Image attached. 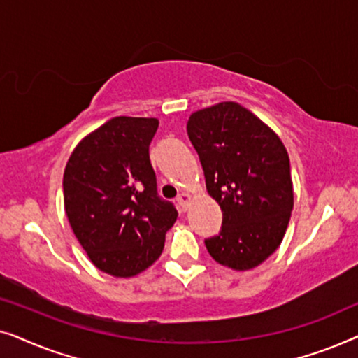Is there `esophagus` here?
<instances>
[{
  "mask_svg": "<svg viewBox=\"0 0 358 358\" xmlns=\"http://www.w3.org/2000/svg\"><path fill=\"white\" fill-rule=\"evenodd\" d=\"M189 202H190V195L189 194H185V192L179 194L178 203H179V208L182 210V212H185V210L189 208Z\"/></svg>",
  "mask_w": 358,
  "mask_h": 358,
  "instance_id": "34e87169",
  "label": "esophagus"
}]
</instances>
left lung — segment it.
<instances>
[{
  "instance_id": "1",
  "label": "left lung",
  "mask_w": 358,
  "mask_h": 358,
  "mask_svg": "<svg viewBox=\"0 0 358 358\" xmlns=\"http://www.w3.org/2000/svg\"><path fill=\"white\" fill-rule=\"evenodd\" d=\"M187 135L205 184L223 212L222 229L205 239L224 267L249 271L280 246L293 210L290 159L275 131L239 106L220 102L194 112Z\"/></svg>"
}]
</instances>
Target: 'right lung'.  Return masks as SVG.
<instances>
[{"mask_svg": "<svg viewBox=\"0 0 358 358\" xmlns=\"http://www.w3.org/2000/svg\"><path fill=\"white\" fill-rule=\"evenodd\" d=\"M158 119L114 117L85 136L68 159L63 200L68 222L91 262L134 277L161 256L178 218L156 189L150 143Z\"/></svg>", "mask_w": 358, "mask_h": 358, "instance_id": "1", "label": "right lung"}]
</instances>
